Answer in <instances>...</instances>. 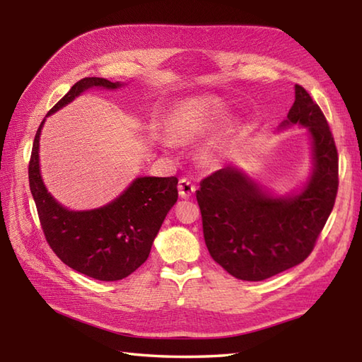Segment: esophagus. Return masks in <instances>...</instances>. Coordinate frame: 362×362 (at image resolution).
I'll list each match as a JSON object with an SVG mask.
<instances>
[{
	"mask_svg": "<svg viewBox=\"0 0 362 362\" xmlns=\"http://www.w3.org/2000/svg\"><path fill=\"white\" fill-rule=\"evenodd\" d=\"M194 191H196V187H194L193 182H191L189 179H180V182H179V194H180V197L188 199V197L193 196Z\"/></svg>",
	"mask_w": 362,
	"mask_h": 362,
	"instance_id": "esophagus-1",
	"label": "esophagus"
}]
</instances>
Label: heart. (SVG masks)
I'll list each match as a JSON object with an SVG mask.
<instances>
[{
    "mask_svg": "<svg viewBox=\"0 0 362 362\" xmlns=\"http://www.w3.org/2000/svg\"><path fill=\"white\" fill-rule=\"evenodd\" d=\"M226 104L216 96H197L183 101L175 107L166 122L169 140L180 144L196 141L216 129L226 118Z\"/></svg>",
    "mask_w": 362,
    "mask_h": 362,
    "instance_id": "obj_1",
    "label": "heart"
}]
</instances>
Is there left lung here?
<instances>
[{"label": "left lung", "mask_w": 362, "mask_h": 362, "mask_svg": "<svg viewBox=\"0 0 362 362\" xmlns=\"http://www.w3.org/2000/svg\"><path fill=\"white\" fill-rule=\"evenodd\" d=\"M306 126L314 171L294 197H271L236 168L205 177L196 197L211 258L240 280L261 281L310 257L332 213L339 187V158L320 107L296 86V101L281 127Z\"/></svg>", "instance_id": "left-lung-1"}]
</instances>
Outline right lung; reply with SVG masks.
<instances>
[{"label":"right lung","mask_w":362,"mask_h":362,"mask_svg":"<svg viewBox=\"0 0 362 362\" xmlns=\"http://www.w3.org/2000/svg\"><path fill=\"white\" fill-rule=\"evenodd\" d=\"M119 82L83 78L52 107L62 109L90 87L118 88ZM46 115V117H48ZM38 127L29 160V188L38 219L52 252L74 271L101 281H117L136 271L149 257L153 238L177 202V177H138L109 205L70 211L46 191L38 168Z\"/></svg>","instance_id":"obj_1"}]
</instances>
